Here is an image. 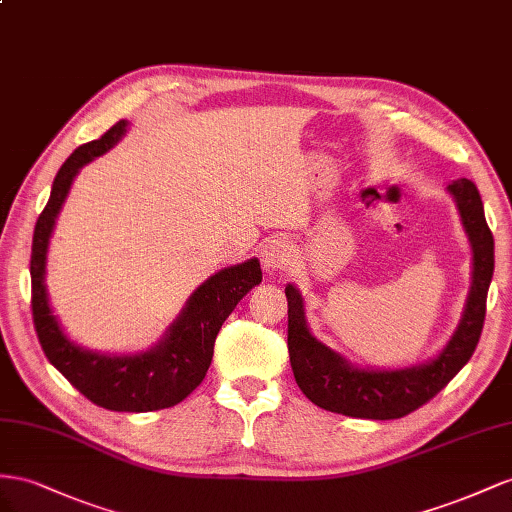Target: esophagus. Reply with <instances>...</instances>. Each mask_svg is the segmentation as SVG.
Here are the masks:
<instances>
[{"label":"esophagus","instance_id":"1","mask_svg":"<svg viewBox=\"0 0 512 512\" xmlns=\"http://www.w3.org/2000/svg\"><path fill=\"white\" fill-rule=\"evenodd\" d=\"M261 268L266 272H279L285 270L291 261V248L287 240L272 238L261 248Z\"/></svg>","mask_w":512,"mask_h":512}]
</instances>
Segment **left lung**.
<instances>
[{"instance_id":"8db88e82","label":"left lung","mask_w":512,"mask_h":512,"mask_svg":"<svg viewBox=\"0 0 512 512\" xmlns=\"http://www.w3.org/2000/svg\"><path fill=\"white\" fill-rule=\"evenodd\" d=\"M448 191L457 201L463 227L472 242L474 272L461 324L435 360L401 371L349 367L337 352L313 337L306 328L298 289L294 285L285 287L291 369L306 399L321 410L369 420L403 418L429 403L472 358L487 313V291L493 276V233L487 225L483 199L472 180H452Z\"/></svg>"}]
</instances>
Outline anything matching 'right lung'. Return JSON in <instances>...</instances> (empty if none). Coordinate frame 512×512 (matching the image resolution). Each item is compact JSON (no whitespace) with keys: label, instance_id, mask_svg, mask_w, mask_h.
<instances>
[{"label":"right lung","instance_id":"right-lung-1","mask_svg":"<svg viewBox=\"0 0 512 512\" xmlns=\"http://www.w3.org/2000/svg\"><path fill=\"white\" fill-rule=\"evenodd\" d=\"M124 133L126 120H120L100 139L79 145L57 171L51 197L34 229L29 261L32 315L42 352L85 399L111 412H154L178 405L203 382L210 369L218 330L236 304L261 283V268L257 259H248L240 266L210 276L188 300L167 337L150 352L102 356L72 345L49 309L45 287L47 246L72 178L85 163L113 148Z\"/></svg>","mask_w":512,"mask_h":512}]
</instances>
